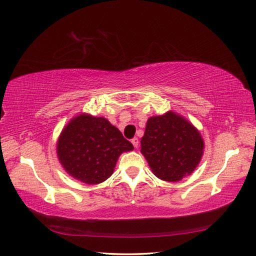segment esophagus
<instances>
[{
    "mask_svg": "<svg viewBox=\"0 0 256 256\" xmlns=\"http://www.w3.org/2000/svg\"><path fill=\"white\" fill-rule=\"evenodd\" d=\"M132 144L134 145L135 148H138V138H132Z\"/></svg>",
    "mask_w": 256,
    "mask_h": 256,
    "instance_id": "1",
    "label": "esophagus"
}]
</instances>
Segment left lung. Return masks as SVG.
Segmentation results:
<instances>
[{
  "label": "left lung",
  "mask_w": 256,
  "mask_h": 256,
  "mask_svg": "<svg viewBox=\"0 0 256 256\" xmlns=\"http://www.w3.org/2000/svg\"><path fill=\"white\" fill-rule=\"evenodd\" d=\"M204 148V138L198 130L172 111L150 116L140 140V153L152 172L170 182L192 174L202 158Z\"/></svg>",
  "instance_id": "left-lung-1"
}]
</instances>
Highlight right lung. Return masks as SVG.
Segmentation results:
<instances>
[{"mask_svg":"<svg viewBox=\"0 0 256 256\" xmlns=\"http://www.w3.org/2000/svg\"><path fill=\"white\" fill-rule=\"evenodd\" d=\"M133 150L132 143L106 118L88 113L70 120L57 140V157L64 170L86 184L106 180L120 155Z\"/></svg>","mask_w":256,"mask_h":256,"instance_id":"1","label":"right lung"}]
</instances>
